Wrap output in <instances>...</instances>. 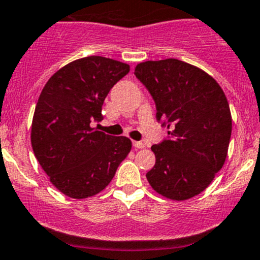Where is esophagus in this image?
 I'll use <instances>...</instances> for the list:
<instances>
[{"instance_id":"esophagus-1","label":"esophagus","mask_w":260,"mask_h":260,"mask_svg":"<svg viewBox=\"0 0 260 260\" xmlns=\"http://www.w3.org/2000/svg\"><path fill=\"white\" fill-rule=\"evenodd\" d=\"M133 147H136V148H144V143L143 142L133 141Z\"/></svg>"}]
</instances>
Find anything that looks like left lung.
<instances>
[{"mask_svg": "<svg viewBox=\"0 0 260 260\" xmlns=\"http://www.w3.org/2000/svg\"><path fill=\"white\" fill-rule=\"evenodd\" d=\"M136 77L155 103L168 138L152 146L155 165L146 174L153 189L174 201L203 192L220 171L232 135L223 89L201 68L179 59L137 64Z\"/></svg>", "mask_w": 260, "mask_h": 260, "instance_id": "obj_1", "label": "left lung"}]
</instances>
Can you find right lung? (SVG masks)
<instances>
[{
    "instance_id": "1",
    "label": "right lung",
    "mask_w": 260,
    "mask_h": 260,
    "mask_svg": "<svg viewBox=\"0 0 260 260\" xmlns=\"http://www.w3.org/2000/svg\"><path fill=\"white\" fill-rule=\"evenodd\" d=\"M129 66L101 56L84 57L57 71L41 92L31 143L52 184L71 198L105 189L132 148L127 137L92 128L103 119L102 106Z\"/></svg>"
}]
</instances>
